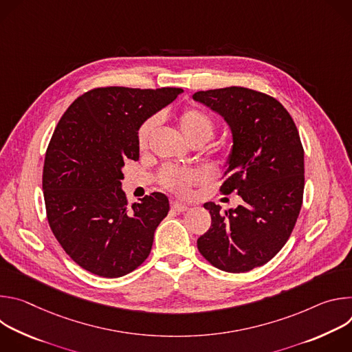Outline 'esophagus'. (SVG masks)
<instances>
[{
  "label": "esophagus",
  "mask_w": 352,
  "mask_h": 352,
  "mask_svg": "<svg viewBox=\"0 0 352 352\" xmlns=\"http://www.w3.org/2000/svg\"><path fill=\"white\" fill-rule=\"evenodd\" d=\"M171 209L174 210V212H178V213H184V212H186L188 209H189V206L188 205H185V204H179V202H171Z\"/></svg>",
  "instance_id": "obj_1"
}]
</instances>
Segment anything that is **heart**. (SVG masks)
<instances>
[{
    "instance_id": "heart-1",
    "label": "heart",
    "mask_w": 352,
    "mask_h": 352,
    "mask_svg": "<svg viewBox=\"0 0 352 352\" xmlns=\"http://www.w3.org/2000/svg\"><path fill=\"white\" fill-rule=\"evenodd\" d=\"M159 125V117L152 116L146 118L138 128L136 142L140 148L148 144L150 138L155 133ZM178 125L190 143H206L214 133V120L202 109L186 107L178 116ZM159 184L162 188L177 193L179 196L189 195L193 185L204 181V174L197 170L179 168L174 166H166L159 174Z\"/></svg>"
}]
</instances>
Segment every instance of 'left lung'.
Returning <instances> with one entry per match:
<instances>
[{"mask_svg": "<svg viewBox=\"0 0 352 352\" xmlns=\"http://www.w3.org/2000/svg\"><path fill=\"white\" fill-rule=\"evenodd\" d=\"M192 97L231 126L232 155L220 190L243 200L226 212L205 204L212 226L197 238V249L220 270L249 272L273 259L295 227L304 199V147L289 113L266 93L230 86Z\"/></svg>", "mask_w": 352, "mask_h": 352, "instance_id": "obj_1", "label": "left lung"}]
</instances>
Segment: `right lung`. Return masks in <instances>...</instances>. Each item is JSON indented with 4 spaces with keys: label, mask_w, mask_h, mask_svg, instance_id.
<instances>
[{
    "label": "right lung",
    "mask_w": 352,
    "mask_h": 352,
    "mask_svg": "<svg viewBox=\"0 0 352 352\" xmlns=\"http://www.w3.org/2000/svg\"><path fill=\"white\" fill-rule=\"evenodd\" d=\"M182 91L179 87H94L68 107L48 143L43 167L47 220L82 269L117 278L148 256L167 216L166 195L128 205L121 189L125 160L139 159V125Z\"/></svg>",
    "instance_id": "1"
}]
</instances>
